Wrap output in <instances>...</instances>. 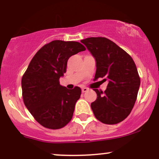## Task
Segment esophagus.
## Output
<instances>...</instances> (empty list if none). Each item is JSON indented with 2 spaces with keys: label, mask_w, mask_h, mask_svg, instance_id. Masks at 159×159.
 Masks as SVG:
<instances>
[{
  "label": "esophagus",
  "mask_w": 159,
  "mask_h": 159,
  "mask_svg": "<svg viewBox=\"0 0 159 159\" xmlns=\"http://www.w3.org/2000/svg\"><path fill=\"white\" fill-rule=\"evenodd\" d=\"M89 89L87 87H82V93H85Z\"/></svg>",
  "instance_id": "1"
}]
</instances>
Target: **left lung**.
<instances>
[{
    "label": "left lung",
    "mask_w": 159,
    "mask_h": 159,
    "mask_svg": "<svg viewBox=\"0 0 159 159\" xmlns=\"http://www.w3.org/2000/svg\"><path fill=\"white\" fill-rule=\"evenodd\" d=\"M96 61L94 81L108 80L105 91L97 94L91 108L98 120L108 125L119 123L129 116L137 99L140 79L132 57L105 37L82 39Z\"/></svg>",
    "instance_id": "1"
}]
</instances>
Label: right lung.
<instances>
[{
  "label": "right lung",
  "mask_w": 159,
  "mask_h": 159,
  "mask_svg": "<svg viewBox=\"0 0 159 159\" xmlns=\"http://www.w3.org/2000/svg\"><path fill=\"white\" fill-rule=\"evenodd\" d=\"M78 42L54 40L36 52L21 78L24 103L34 119L43 127L59 129L73 116L80 87L72 90L60 84L71 56L85 51Z\"/></svg>",
  "instance_id": "1"
}]
</instances>
